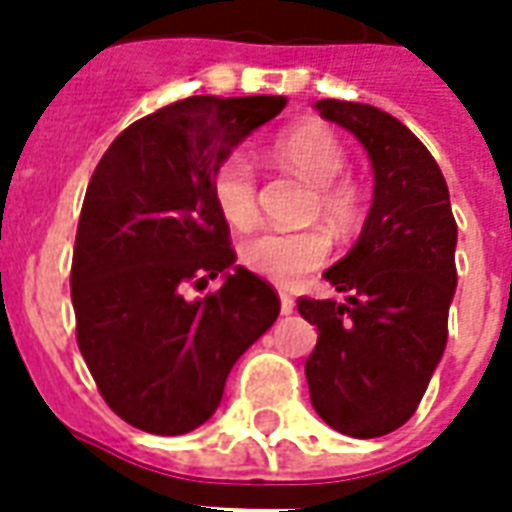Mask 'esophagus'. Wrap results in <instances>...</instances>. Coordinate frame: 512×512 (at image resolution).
I'll return each instance as SVG.
<instances>
[{
  "mask_svg": "<svg viewBox=\"0 0 512 512\" xmlns=\"http://www.w3.org/2000/svg\"><path fill=\"white\" fill-rule=\"evenodd\" d=\"M279 310H282V315H290L296 310V299L290 293H279Z\"/></svg>",
  "mask_w": 512,
  "mask_h": 512,
  "instance_id": "obj_1",
  "label": "esophagus"
}]
</instances>
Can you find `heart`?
<instances>
[{"label": "heart", "instance_id": "heart-1", "mask_svg": "<svg viewBox=\"0 0 512 512\" xmlns=\"http://www.w3.org/2000/svg\"><path fill=\"white\" fill-rule=\"evenodd\" d=\"M271 156L290 172L315 186L312 216H323L337 233H351L362 219V191L354 178L340 175L345 147L340 136L323 123H301L279 134ZM213 205L224 222L246 230L260 216V189L252 164L241 156L224 158L211 180ZM332 252V238L323 227L310 230H260L238 246V260L260 277L293 285L321 266Z\"/></svg>", "mask_w": 512, "mask_h": 512}]
</instances>
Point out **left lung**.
I'll return each mask as SVG.
<instances>
[{"instance_id":"8db88e82","label":"left lung","mask_w":512,"mask_h":512,"mask_svg":"<svg viewBox=\"0 0 512 512\" xmlns=\"http://www.w3.org/2000/svg\"><path fill=\"white\" fill-rule=\"evenodd\" d=\"M312 106L365 145L376 194L356 246L323 274L348 301L299 299L318 326L304 373L326 425L376 439L411 419L444 354L458 224L436 158L400 120L334 98Z\"/></svg>"}]
</instances>
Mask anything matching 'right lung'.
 Wrapping results in <instances>:
<instances>
[{"mask_svg":"<svg viewBox=\"0 0 512 512\" xmlns=\"http://www.w3.org/2000/svg\"><path fill=\"white\" fill-rule=\"evenodd\" d=\"M282 95H194L136 120L95 167L76 227V343L117 417L156 436L200 428L224 381L277 321L279 296L233 266L230 224L213 205L216 167L285 109Z\"/></svg>","mask_w":512,"mask_h":512,"instance_id":"right-lung-1","label":"right lung"}]
</instances>
